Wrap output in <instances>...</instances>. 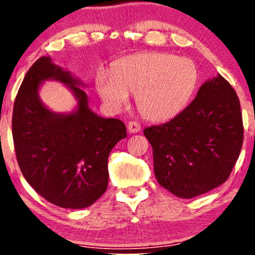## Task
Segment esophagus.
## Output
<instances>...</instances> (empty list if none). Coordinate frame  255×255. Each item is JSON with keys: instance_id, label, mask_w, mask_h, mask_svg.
Masks as SVG:
<instances>
[{"instance_id": "34e87169", "label": "esophagus", "mask_w": 255, "mask_h": 255, "mask_svg": "<svg viewBox=\"0 0 255 255\" xmlns=\"http://www.w3.org/2000/svg\"><path fill=\"white\" fill-rule=\"evenodd\" d=\"M141 130V126L136 121H129L128 122V131L129 133H137Z\"/></svg>"}]
</instances>
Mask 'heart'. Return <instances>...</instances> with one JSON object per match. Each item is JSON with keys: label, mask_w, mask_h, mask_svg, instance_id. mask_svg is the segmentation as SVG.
<instances>
[{"label": "heart", "mask_w": 255, "mask_h": 255, "mask_svg": "<svg viewBox=\"0 0 255 255\" xmlns=\"http://www.w3.org/2000/svg\"><path fill=\"white\" fill-rule=\"evenodd\" d=\"M198 72L193 61L164 52H145L125 58L114 67L113 74L99 71L96 86L109 107L120 109L136 95L140 113L151 121H166L188 104Z\"/></svg>", "instance_id": "b5f03b06"}]
</instances>
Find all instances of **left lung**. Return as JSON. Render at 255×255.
Instances as JSON below:
<instances>
[{
  "instance_id": "obj_1",
  "label": "left lung",
  "mask_w": 255,
  "mask_h": 255,
  "mask_svg": "<svg viewBox=\"0 0 255 255\" xmlns=\"http://www.w3.org/2000/svg\"><path fill=\"white\" fill-rule=\"evenodd\" d=\"M153 150L158 183L191 199L228 180L244 142L241 105L222 75L201 85L178 115L144 129Z\"/></svg>"
}]
</instances>
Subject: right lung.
<instances>
[{
    "instance_id": "obj_1",
    "label": "right lung",
    "mask_w": 255,
    "mask_h": 255,
    "mask_svg": "<svg viewBox=\"0 0 255 255\" xmlns=\"http://www.w3.org/2000/svg\"><path fill=\"white\" fill-rule=\"evenodd\" d=\"M55 78L70 86L78 109L63 116L48 111L37 97L39 84ZM68 72L40 57L26 73L13 108L11 133L17 164L32 188L49 203L84 209L107 191L108 157L127 129L118 119H103Z\"/></svg>"
}]
</instances>
